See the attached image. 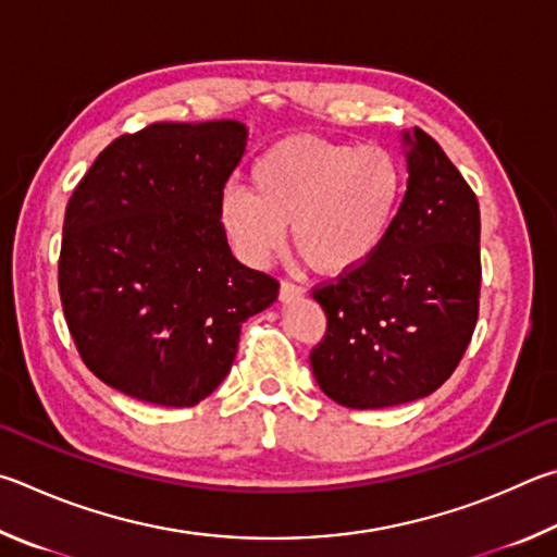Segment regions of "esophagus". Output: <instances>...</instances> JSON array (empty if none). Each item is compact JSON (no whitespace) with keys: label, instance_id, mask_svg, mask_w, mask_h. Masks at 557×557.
<instances>
[{"label":"esophagus","instance_id":"34e87169","mask_svg":"<svg viewBox=\"0 0 557 557\" xmlns=\"http://www.w3.org/2000/svg\"><path fill=\"white\" fill-rule=\"evenodd\" d=\"M278 296H281V300H284V304H290V300L304 298V288H300L298 284H290V281H284V284H281Z\"/></svg>","mask_w":557,"mask_h":557}]
</instances>
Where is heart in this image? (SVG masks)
I'll use <instances>...</instances> for the list:
<instances>
[{"instance_id": "b5f03b06", "label": "heart", "mask_w": 557, "mask_h": 557, "mask_svg": "<svg viewBox=\"0 0 557 557\" xmlns=\"http://www.w3.org/2000/svg\"><path fill=\"white\" fill-rule=\"evenodd\" d=\"M251 190L224 188L220 222L244 261L261 267L294 230L298 257L320 276L362 269L384 247L404 198L401 163L382 146L296 134L251 165Z\"/></svg>"}]
</instances>
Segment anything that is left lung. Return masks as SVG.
<instances>
[{
	"label": "left lung",
	"instance_id": "8db88e82",
	"mask_svg": "<svg viewBox=\"0 0 557 557\" xmlns=\"http://www.w3.org/2000/svg\"><path fill=\"white\" fill-rule=\"evenodd\" d=\"M408 183L372 261L313 290L327 333L315 382L347 408L431 396L470 345L480 313V205L433 136L404 132Z\"/></svg>",
	"mask_w": 557,
	"mask_h": 557
}]
</instances>
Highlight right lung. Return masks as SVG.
I'll return each mask as SVG.
<instances>
[{
    "instance_id": "add662e5",
    "label": "right lung",
    "mask_w": 557,
    "mask_h": 557,
    "mask_svg": "<svg viewBox=\"0 0 557 557\" xmlns=\"http://www.w3.org/2000/svg\"><path fill=\"white\" fill-rule=\"evenodd\" d=\"M237 120L159 122L114 139L65 208L58 288L87 369L146 404L188 408L230 374L242 323L278 281L244 267L220 222L247 151Z\"/></svg>"
}]
</instances>
